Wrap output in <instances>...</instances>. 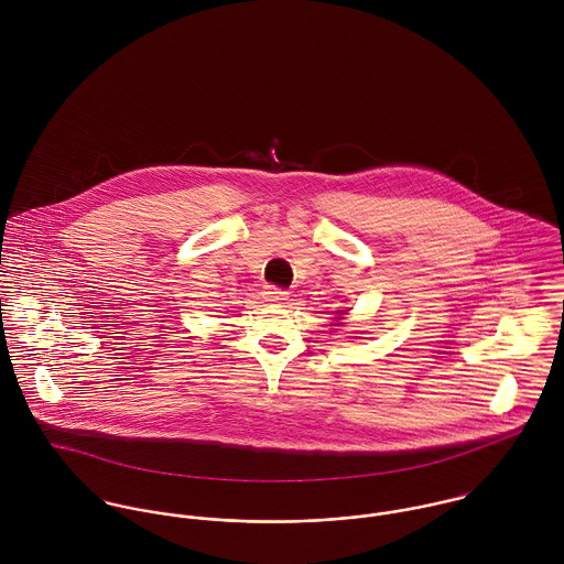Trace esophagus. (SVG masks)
Masks as SVG:
<instances>
[{"instance_id": "1", "label": "esophagus", "mask_w": 564, "mask_h": 564, "mask_svg": "<svg viewBox=\"0 0 564 564\" xmlns=\"http://www.w3.org/2000/svg\"><path fill=\"white\" fill-rule=\"evenodd\" d=\"M264 300L271 304H284L289 300V291L278 289V286H264Z\"/></svg>"}]
</instances>
